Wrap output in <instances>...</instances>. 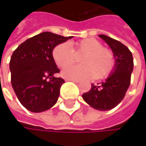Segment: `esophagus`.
I'll return each instance as SVG.
<instances>
[{"label":"esophagus","instance_id":"obj_1","mask_svg":"<svg viewBox=\"0 0 146 146\" xmlns=\"http://www.w3.org/2000/svg\"><path fill=\"white\" fill-rule=\"evenodd\" d=\"M66 81H72L74 82V83H79L80 82V80H69V79H66Z\"/></svg>","mask_w":146,"mask_h":146}]
</instances>
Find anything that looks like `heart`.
<instances>
[{"label":"heart","instance_id":"1","mask_svg":"<svg viewBox=\"0 0 146 146\" xmlns=\"http://www.w3.org/2000/svg\"><path fill=\"white\" fill-rule=\"evenodd\" d=\"M85 53L82 59L81 66L65 68L62 75L69 80L103 79L110 75L115 68L113 52L104 48L102 44L95 38H86L74 44L73 48L67 42L58 44L53 50V58L60 68H64L74 61V53Z\"/></svg>","mask_w":146,"mask_h":146}]
</instances>
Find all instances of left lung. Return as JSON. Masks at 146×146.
<instances>
[{"mask_svg":"<svg viewBox=\"0 0 146 146\" xmlns=\"http://www.w3.org/2000/svg\"><path fill=\"white\" fill-rule=\"evenodd\" d=\"M108 44L115 56V68L106 81L94 85L82 95L90 106L98 110L115 108L123 99L130 85L133 70V58L131 51L122 43L106 35H99Z\"/></svg>","mask_w":146,"mask_h":146,"instance_id":"1","label":"left lung"}]
</instances>
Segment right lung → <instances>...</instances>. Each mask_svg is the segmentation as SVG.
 Returning a JSON list of instances; mask_svg holds the SVG:
<instances>
[{
    "label": "right lung",
    "instance_id": "add662e5",
    "mask_svg": "<svg viewBox=\"0 0 146 146\" xmlns=\"http://www.w3.org/2000/svg\"><path fill=\"white\" fill-rule=\"evenodd\" d=\"M71 38L44 31L27 39L14 51L9 62L11 84L27 110L39 113L56 104L65 81L54 77L60 70L53 58V50Z\"/></svg>",
    "mask_w": 146,
    "mask_h": 146
}]
</instances>
